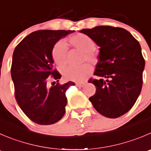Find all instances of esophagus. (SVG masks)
Listing matches in <instances>:
<instances>
[{
	"mask_svg": "<svg viewBox=\"0 0 151 151\" xmlns=\"http://www.w3.org/2000/svg\"><path fill=\"white\" fill-rule=\"evenodd\" d=\"M76 85L78 87H83L85 85V82H77L76 84Z\"/></svg>",
	"mask_w": 151,
	"mask_h": 151,
	"instance_id": "esophagus-1",
	"label": "esophagus"
}]
</instances>
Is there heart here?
<instances>
[{
	"mask_svg": "<svg viewBox=\"0 0 151 151\" xmlns=\"http://www.w3.org/2000/svg\"><path fill=\"white\" fill-rule=\"evenodd\" d=\"M70 43L73 47L84 52V58L88 61H95L93 52L96 43L89 35L84 33H78L70 38ZM68 46L64 41L57 42L52 49V58L60 67H64L67 62ZM93 72V67L90 64H83L79 66H69L64 70V76L67 80L75 81H84Z\"/></svg>",
	"mask_w": 151,
	"mask_h": 151,
	"instance_id": "heart-1",
	"label": "heart"
}]
</instances>
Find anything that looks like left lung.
Segmentation results:
<instances>
[{
	"label": "left lung",
	"mask_w": 151,
	"mask_h": 151,
	"mask_svg": "<svg viewBox=\"0 0 151 151\" xmlns=\"http://www.w3.org/2000/svg\"><path fill=\"white\" fill-rule=\"evenodd\" d=\"M99 47L94 75L90 79L96 91L89 99L100 114L115 119L134 105L142 87L145 69L141 46L127 30L110 26L84 29Z\"/></svg>",
	"instance_id": "1"
}]
</instances>
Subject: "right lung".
Segmentation results:
<instances>
[{
    "mask_svg": "<svg viewBox=\"0 0 151 151\" xmlns=\"http://www.w3.org/2000/svg\"><path fill=\"white\" fill-rule=\"evenodd\" d=\"M74 32H33L25 37L14 50L11 76L15 99L23 112L38 124L56 123L65 113L66 90L75 83L69 81L59 84L61 76L55 70L52 52L61 38ZM51 78L55 81L50 84Z\"/></svg>",
    "mask_w": 151,
    "mask_h": 151,
    "instance_id": "1",
    "label": "right lung"
}]
</instances>
